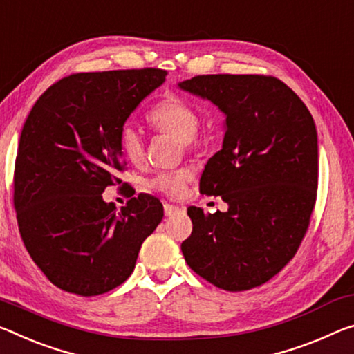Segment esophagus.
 Instances as JSON below:
<instances>
[{
	"label": "esophagus",
	"instance_id": "obj_1",
	"mask_svg": "<svg viewBox=\"0 0 354 354\" xmlns=\"http://www.w3.org/2000/svg\"><path fill=\"white\" fill-rule=\"evenodd\" d=\"M178 211H179V207L175 206V205H170V203H165V205H164V212H165L167 217L175 216Z\"/></svg>",
	"mask_w": 354,
	"mask_h": 354
}]
</instances>
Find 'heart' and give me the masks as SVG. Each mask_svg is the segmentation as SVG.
Masks as SVG:
<instances>
[{
	"label": "heart",
	"instance_id": "heart-1",
	"mask_svg": "<svg viewBox=\"0 0 354 354\" xmlns=\"http://www.w3.org/2000/svg\"><path fill=\"white\" fill-rule=\"evenodd\" d=\"M148 121L156 131L168 133L179 142L190 147L197 142V132L200 129V111L189 100L176 96H170L157 102L148 113ZM118 147L124 159L133 165H138L143 160L145 148L143 140L136 127L122 126L118 133ZM190 173L187 170L159 171L147 181L151 190H156L167 197L178 198L184 194Z\"/></svg>",
	"mask_w": 354,
	"mask_h": 354
}]
</instances>
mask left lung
I'll return each mask as SVG.
<instances>
[{"label":"left lung","mask_w":354,"mask_h":354,"mask_svg":"<svg viewBox=\"0 0 354 354\" xmlns=\"http://www.w3.org/2000/svg\"><path fill=\"white\" fill-rule=\"evenodd\" d=\"M179 88L227 116L222 149L207 160L200 192L221 195L228 211L190 206L194 227L183 255L217 288L260 287L288 265L310 225L318 186L313 118L272 75H197Z\"/></svg>","instance_id":"left-lung-1"}]
</instances>
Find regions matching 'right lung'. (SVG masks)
Instances as JSON below:
<instances>
[{
  "label": "right lung",
  "mask_w": 354,
  "mask_h": 354,
  "mask_svg": "<svg viewBox=\"0 0 354 354\" xmlns=\"http://www.w3.org/2000/svg\"><path fill=\"white\" fill-rule=\"evenodd\" d=\"M165 77L156 67L78 72L53 83L26 118L14 170L17 222L32 261L67 293L120 287L164 217L151 195L116 211L102 192L126 170L120 129Z\"/></svg>",
  "instance_id": "1"
}]
</instances>
